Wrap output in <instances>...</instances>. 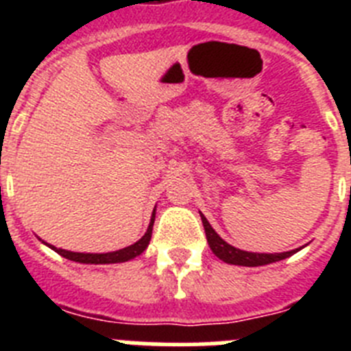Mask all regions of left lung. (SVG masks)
I'll list each match as a JSON object with an SVG mask.
<instances>
[{
  "mask_svg": "<svg viewBox=\"0 0 351 351\" xmlns=\"http://www.w3.org/2000/svg\"><path fill=\"white\" fill-rule=\"evenodd\" d=\"M200 218L204 223V230H206L207 243L209 247L213 250V253L218 256L219 260H223L225 263H230V265H243V267H260V265H267V263L280 262V260L288 258L293 253H297L299 250L291 251H283V253H253V251H244L239 250V247L232 246L226 241H223L216 230H214L210 223L207 221V218L200 213Z\"/></svg>",
  "mask_w": 351,
  "mask_h": 351,
  "instance_id": "8db88e82",
  "label": "left lung"
}]
</instances>
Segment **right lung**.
Returning a JSON list of instances; mask_svg holds the SVG:
<instances>
[{"mask_svg":"<svg viewBox=\"0 0 351 351\" xmlns=\"http://www.w3.org/2000/svg\"><path fill=\"white\" fill-rule=\"evenodd\" d=\"M154 216H156V207L153 210V216H151V221H149L147 232L138 239L137 243L132 244V246H126L123 250L110 251V253H75V251H66L61 250V247H56L52 244H47L43 241L45 246H49L51 250H54L56 253H60L64 258L71 260V262L79 263H95V265H100V263H121L128 262V260L135 258V256L142 255L145 251V247L149 246V241H151V234H153V225H154Z\"/></svg>","mask_w":351,"mask_h":351,"instance_id":"right-lung-1","label":"right lung"}]
</instances>
